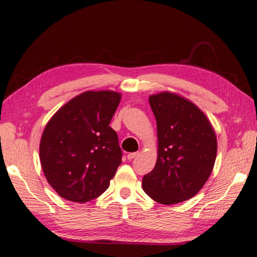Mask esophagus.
<instances>
[{"instance_id": "1", "label": "esophagus", "mask_w": 257, "mask_h": 257, "mask_svg": "<svg viewBox=\"0 0 257 257\" xmlns=\"http://www.w3.org/2000/svg\"><path fill=\"white\" fill-rule=\"evenodd\" d=\"M138 155H139V153H138V152H136V153H130V154H128V155H127V158H128L129 160H133L134 158L137 157Z\"/></svg>"}]
</instances>
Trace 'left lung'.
<instances>
[{
    "mask_svg": "<svg viewBox=\"0 0 257 257\" xmlns=\"http://www.w3.org/2000/svg\"><path fill=\"white\" fill-rule=\"evenodd\" d=\"M157 121V162L143 178L155 202L174 205L194 197L213 172L217 139L206 114L190 100L163 91L149 95Z\"/></svg>",
    "mask_w": 257,
    "mask_h": 257,
    "instance_id": "8db88e82",
    "label": "left lung"
}]
</instances>
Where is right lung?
Instances as JSON below:
<instances>
[{"label": "right lung", "instance_id": "1", "mask_svg": "<svg viewBox=\"0 0 257 257\" xmlns=\"http://www.w3.org/2000/svg\"><path fill=\"white\" fill-rule=\"evenodd\" d=\"M121 93L84 91L62 105L43 130L40 162L60 197L85 203L99 197L121 164L117 133L110 127Z\"/></svg>", "mask_w": 257, "mask_h": 257}]
</instances>
